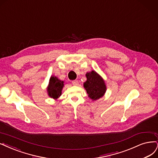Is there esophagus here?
I'll list each match as a JSON object with an SVG mask.
<instances>
[{"instance_id": "1", "label": "esophagus", "mask_w": 158, "mask_h": 158, "mask_svg": "<svg viewBox=\"0 0 158 158\" xmlns=\"http://www.w3.org/2000/svg\"><path fill=\"white\" fill-rule=\"evenodd\" d=\"M72 84H73L74 86H78V85H79L78 81H76V80L73 81H72Z\"/></svg>"}]
</instances>
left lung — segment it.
Listing matches in <instances>:
<instances>
[{
    "instance_id": "1",
    "label": "left lung",
    "mask_w": 158,
    "mask_h": 158,
    "mask_svg": "<svg viewBox=\"0 0 158 158\" xmlns=\"http://www.w3.org/2000/svg\"><path fill=\"white\" fill-rule=\"evenodd\" d=\"M86 81L83 86L88 94V96L92 101L98 100L102 98L107 90V86L102 76L94 70L86 73Z\"/></svg>"
}]
</instances>
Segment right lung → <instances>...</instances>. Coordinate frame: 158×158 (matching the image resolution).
Segmentation results:
<instances>
[{"label": "right lung", "instance_id": "1", "mask_svg": "<svg viewBox=\"0 0 158 158\" xmlns=\"http://www.w3.org/2000/svg\"><path fill=\"white\" fill-rule=\"evenodd\" d=\"M64 81L58 79L56 76L52 75L47 87L48 96L54 100L58 99L62 95V91L64 86Z\"/></svg>", "mask_w": 158, "mask_h": 158}]
</instances>
